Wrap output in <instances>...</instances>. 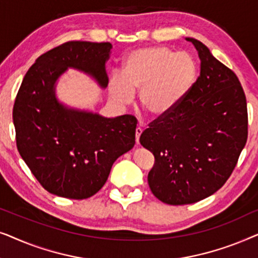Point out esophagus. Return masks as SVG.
<instances>
[{
	"instance_id": "esophagus-1",
	"label": "esophagus",
	"mask_w": 258,
	"mask_h": 258,
	"mask_svg": "<svg viewBox=\"0 0 258 258\" xmlns=\"http://www.w3.org/2000/svg\"><path fill=\"white\" fill-rule=\"evenodd\" d=\"M142 128H141V126H137L136 128V132H135V135H136V143L139 144L140 143V136H141V134H142Z\"/></svg>"
}]
</instances>
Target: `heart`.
<instances>
[{"mask_svg":"<svg viewBox=\"0 0 258 258\" xmlns=\"http://www.w3.org/2000/svg\"><path fill=\"white\" fill-rule=\"evenodd\" d=\"M197 67L188 52L164 47L137 49L126 56L123 72L112 73L109 94L119 105H128L140 91L142 108L160 118L174 110L191 89Z\"/></svg>","mask_w":258,"mask_h":258,"instance_id":"b5f03b06","label":"heart"}]
</instances>
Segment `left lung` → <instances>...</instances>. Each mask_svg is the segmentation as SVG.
<instances>
[{
	"mask_svg": "<svg viewBox=\"0 0 258 258\" xmlns=\"http://www.w3.org/2000/svg\"><path fill=\"white\" fill-rule=\"evenodd\" d=\"M185 40L199 51L200 76L174 110L150 122L140 137L155 157L148 174L151 192L171 206L199 202L221 189L248 139L238 77L202 42Z\"/></svg>",
	"mask_w": 258,
	"mask_h": 258,
	"instance_id": "8db88e82",
	"label": "left lung"
}]
</instances>
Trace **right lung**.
Here are the masks:
<instances>
[{
	"mask_svg": "<svg viewBox=\"0 0 258 258\" xmlns=\"http://www.w3.org/2000/svg\"><path fill=\"white\" fill-rule=\"evenodd\" d=\"M109 42L69 41L44 52L30 67L16 95L13 121L17 150L43 188L84 200L107 182L114 162L135 144L133 115L105 118L68 109L55 97V83L68 68L108 84Z\"/></svg>",
	"mask_w": 258,
	"mask_h": 258,
	"instance_id": "obj_1",
	"label": "right lung"
}]
</instances>
